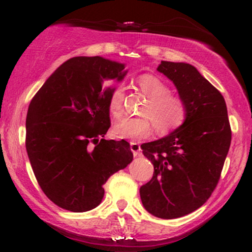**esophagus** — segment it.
Here are the masks:
<instances>
[{
	"label": "esophagus",
	"mask_w": 252,
	"mask_h": 252,
	"mask_svg": "<svg viewBox=\"0 0 252 252\" xmlns=\"http://www.w3.org/2000/svg\"><path fill=\"white\" fill-rule=\"evenodd\" d=\"M130 150H132L134 156H139L140 151H141L140 144L136 143V142H130Z\"/></svg>",
	"instance_id": "34e87169"
}]
</instances>
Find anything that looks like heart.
Here are the masks:
<instances>
[{
	"label": "heart",
	"instance_id": "heart-1",
	"mask_svg": "<svg viewBox=\"0 0 252 252\" xmlns=\"http://www.w3.org/2000/svg\"><path fill=\"white\" fill-rule=\"evenodd\" d=\"M137 85L148 101L141 110L143 117L124 118L113 126V135L119 139L142 140L151 134L153 126L157 134H166L184 125L188 117L187 103L181 96L171 94L165 82L154 74H142L137 79ZM124 89H113L109 98V111L119 118L123 113Z\"/></svg>",
	"mask_w": 252,
	"mask_h": 252
}]
</instances>
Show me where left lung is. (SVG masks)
I'll return each mask as SVG.
<instances>
[{"label": "left lung", "instance_id": "left-lung-1", "mask_svg": "<svg viewBox=\"0 0 252 252\" xmlns=\"http://www.w3.org/2000/svg\"><path fill=\"white\" fill-rule=\"evenodd\" d=\"M157 71L177 87L187 103L188 117L168 135L141 146L154 165V175L140 188V196L151 215L174 219L201 208L211 196L232 130L222 95L195 66L161 61Z\"/></svg>", "mask_w": 252, "mask_h": 252}]
</instances>
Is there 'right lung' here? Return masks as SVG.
Returning a JSON list of instances; mask_svg holds the SVG:
<instances>
[{
  "label": "right lung",
  "instance_id": "1",
  "mask_svg": "<svg viewBox=\"0 0 252 252\" xmlns=\"http://www.w3.org/2000/svg\"><path fill=\"white\" fill-rule=\"evenodd\" d=\"M125 64L94 56L65 62L30 103L26 150L47 197L62 209L85 212L104 196L103 185L133 160L125 140H104L110 127L106 80L122 81Z\"/></svg>",
  "mask_w": 252,
  "mask_h": 252
}]
</instances>
